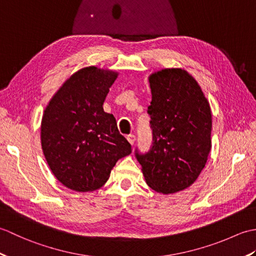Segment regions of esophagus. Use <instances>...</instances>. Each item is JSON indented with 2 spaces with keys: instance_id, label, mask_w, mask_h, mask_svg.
<instances>
[{
  "instance_id": "1",
  "label": "esophagus",
  "mask_w": 256,
  "mask_h": 256,
  "mask_svg": "<svg viewBox=\"0 0 256 256\" xmlns=\"http://www.w3.org/2000/svg\"><path fill=\"white\" fill-rule=\"evenodd\" d=\"M126 138H128V140L130 142V144H132V145L135 143V140H136V136H135L134 134H130V135H128Z\"/></svg>"
}]
</instances>
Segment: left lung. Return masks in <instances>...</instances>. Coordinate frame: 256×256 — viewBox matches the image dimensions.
<instances>
[{"instance_id":"1","label":"left lung","mask_w":256,"mask_h":256,"mask_svg":"<svg viewBox=\"0 0 256 256\" xmlns=\"http://www.w3.org/2000/svg\"><path fill=\"white\" fill-rule=\"evenodd\" d=\"M153 142L135 148L148 186L162 194L188 188L200 175L211 150V111L197 81L182 69H162L150 77Z\"/></svg>"}]
</instances>
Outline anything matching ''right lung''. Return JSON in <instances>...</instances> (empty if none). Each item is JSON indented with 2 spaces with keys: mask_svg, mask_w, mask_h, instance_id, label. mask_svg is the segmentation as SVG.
I'll return each instance as SVG.
<instances>
[{
  "mask_svg": "<svg viewBox=\"0 0 256 256\" xmlns=\"http://www.w3.org/2000/svg\"><path fill=\"white\" fill-rule=\"evenodd\" d=\"M116 77L96 67L79 70L52 96L42 116L45 158L69 189L84 192L100 188L116 162L132 153L116 118L102 106Z\"/></svg>",
  "mask_w": 256,
  "mask_h": 256,
  "instance_id": "obj_1",
  "label": "right lung"
}]
</instances>
